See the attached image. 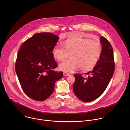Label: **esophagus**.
Masks as SVG:
<instances>
[{
    "instance_id": "obj_1",
    "label": "esophagus",
    "mask_w": 130,
    "mask_h": 130,
    "mask_svg": "<svg viewBox=\"0 0 130 130\" xmlns=\"http://www.w3.org/2000/svg\"><path fill=\"white\" fill-rule=\"evenodd\" d=\"M63 74H64V76H68L70 75V73H67V72H64L63 73Z\"/></svg>"
}]
</instances>
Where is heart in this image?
I'll use <instances>...</instances> for the list:
<instances>
[{"mask_svg": "<svg viewBox=\"0 0 130 130\" xmlns=\"http://www.w3.org/2000/svg\"><path fill=\"white\" fill-rule=\"evenodd\" d=\"M64 47L57 44L52 49V53L54 58L62 61L71 53L70 59L61 63L60 69L65 72H71L81 68L89 70L97 64L101 52L100 44L95 41L74 37L67 39Z\"/></svg>", "mask_w": 130, "mask_h": 130, "instance_id": "b5f03b06", "label": "heart"}]
</instances>
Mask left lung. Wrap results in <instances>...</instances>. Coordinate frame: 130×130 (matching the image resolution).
I'll return each instance as SVG.
<instances>
[{"instance_id":"8db88e82","label":"left lung","mask_w":130,"mask_h":130,"mask_svg":"<svg viewBox=\"0 0 130 130\" xmlns=\"http://www.w3.org/2000/svg\"><path fill=\"white\" fill-rule=\"evenodd\" d=\"M100 41L102 51L93 70L86 73L88 75L86 78L80 74L74 75L76 80L73 85V92L83 102H90L99 98L106 88L114 72L113 48L104 37L102 36Z\"/></svg>"}]
</instances>
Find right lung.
I'll use <instances>...</instances> for the list:
<instances>
[{
    "label": "right lung",
    "instance_id": "right-lung-1",
    "mask_svg": "<svg viewBox=\"0 0 130 130\" xmlns=\"http://www.w3.org/2000/svg\"><path fill=\"white\" fill-rule=\"evenodd\" d=\"M59 38L51 33H36L27 40L18 52L15 71L22 88L30 98L47 99L54 89L62 71L52 70L58 66L52 51Z\"/></svg>",
    "mask_w": 130,
    "mask_h": 130
}]
</instances>
